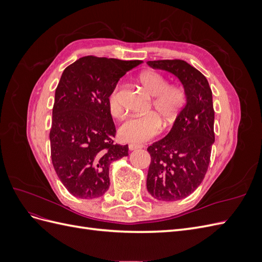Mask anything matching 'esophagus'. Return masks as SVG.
<instances>
[{"instance_id": "1", "label": "esophagus", "mask_w": 262, "mask_h": 262, "mask_svg": "<svg viewBox=\"0 0 262 262\" xmlns=\"http://www.w3.org/2000/svg\"><path fill=\"white\" fill-rule=\"evenodd\" d=\"M143 146L142 145H138V144H129V149L130 150H134V149H139V148H142Z\"/></svg>"}]
</instances>
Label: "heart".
<instances>
[{
    "label": "heart",
    "instance_id": "b5f03b06",
    "mask_svg": "<svg viewBox=\"0 0 262 262\" xmlns=\"http://www.w3.org/2000/svg\"><path fill=\"white\" fill-rule=\"evenodd\" d=\"M139 81L148 96L154 98L153 109L163 124H170L186 104L185 91L180 86L168 85L167 80L156 71L143 72L140 75ZM108 107L112 116L118 118L122 115L118 86L109 94ZM157 116L149 114L128 118L119 126V137L130 143H143L152 139L161 130V121Z\"/></svg>",
    "mask_w": 262,
    "mask_h": 262
}]
</instances>
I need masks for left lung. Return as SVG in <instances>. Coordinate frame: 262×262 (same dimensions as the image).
<instances>
[{
  "mask_svg": "<svg viewBox=\"0 0 262 262\" xmlns=\"http://www.w3.org/2000/svg\"><path fill=\"white\" fill-rule=\"evenodd\" d=\"M147 64L175 75L186 94V105L167 136L147 147V191L157 200L177 201L191 194L208 171L215 140L212 91L207 77L186 61L158 60Z\"/></svg>",
  "mask_w": 262,
  "mask_h": 262,
  "instance_id": "8db88e82",
  "label": "left lung"
}]
</instances>
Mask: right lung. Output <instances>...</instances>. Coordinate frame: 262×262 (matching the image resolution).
I'll return each instance as SVG.
<instances>
[{
    "label": "right lung",
    "mask_w": 262,
    "mask_h": 262,
    "mask_svg": "<svg viewBox=\"0 0 262 262\" xmlns=\"http://www.w3.org/2000/svg\"><path fill=\"white\" fill-rule=\"evenodd\" d=\"M139 64V60L87 55L63 71L52 109L51 160L74 196H101L110 185V164L129 155L128 145L114 143L116 126L108 97L120 77Z\"/></svg>",
    "instance_id": "obj_1"
}]
</instances>
